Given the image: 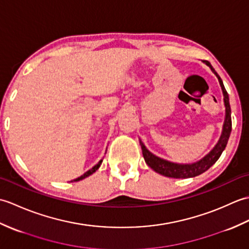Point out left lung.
<instances>
[{"label":"left lung","instance_id":"1","mask_svg":"<svg viewBox=\"0 0 249 249\" xmlns=\"http://www.w3.org/2000/svg\"><path fill=\"white\" fill-rule=\"evenodd\" d=\"M204 63L211 68V71L215 73L216 77H217L221 89H223L224 103L226 107V116H225V122L223 126V131H221V136L217 143H216V145L214 146V149L211 151L209 154H206L202 160L193 163H176V162L168 161L166 160H162V158L155 156L153 153H151L149 150H147L145 145L143 144V142L140 140L142 154H143L146 165L150 168H152L155 172L161 174V176L173 178H188L197 177L199 174L205 172L209 168L212 167L214 163L217 161V160L221 155V153H223V151L225 150L227 143H228L229 137L231 134V127H232L229 95L227 93L226 89L224 87L223 80H221L220 77L218 76V73L215 71L212 65H211V63L208 61H205Z\"/></svg>","mask_w":249,"mask_h":249}]
</instances>
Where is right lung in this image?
I'll use <instances>...</instances> for the list:
<instances>
[{
  "label": "right lung",
  "mask_w": 249,
  "mask_h": 249,
  "mask_svg": "<svg viewBox=\"0 0 249 249\" xmlns=\"http://www.w3.org/2000/svg\"><path fill=\"white\" fill-rule=\"evenodd\" d=\"M102 162H103V160H99L98 161V163H96V165H95L92 169H89V171H87L86 173L84 174H82L81 177H79V178H77L76 179H73V182H77V181H80V179H83V178H86L87 177H89V176H91V174H93L95 171L97 170V169L100 167V165H102Z\"/></svg>",
  "instance_id": "add662e5"
}]
</instances>
